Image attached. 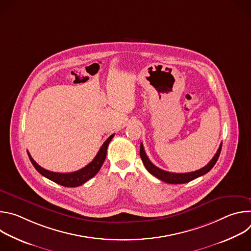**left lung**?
<instances>
[{"label": "left lung", "mask_w": 251, "mask_h": 251, "mask_svg": "<svg viewBox=\"0 0 251 251\" xmlns=\"http://www.w3.org/2000/svg\"><path fill=\"white\" fill-rule=\"evenodd\" d=\"M222 145L223 144H221L218 152L216 153V155L213 156V158L209 161V163L206 166H204L203 168H201L198 171L191 172V173H183V174L170 173V172L164 171V170L156 167L147 157L145 150H144V146H143L142 143L140 145V157L143 161V164H144L145 168L147 169V171L150 174H152L153 176H155L156 177L160 178L161 181L168 183V184H175V185L176 184H185V183H189V182L195 180V178H197L201 176H203L204 174H206L207 172H209L212 169V167L216 165L217 161L219 160V157H220V154L222 151Z\"/></svg>", "instance_id": "obj_1"}]
</instances>
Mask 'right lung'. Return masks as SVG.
<instances>
[{
    "instance_id": "1",
    "label": "right lung",
    "mask_w": 251,
    "mask_h": 251,
    "mask_svg": "<svg viewBox=\"0 0 251 251\" xmlns=\"http://www.w3.org/2000/svg\"><path fill=\"white\" fill-rule=\"evenodd\" d=\"M113 137H114V134L109 136L108 139H107L103 143V145L99 149L95 158L87 166H85L84 168H82L78 171L73 172V173H55V172L48 171V170L42 168L40 165H38V163H35V161L31 158V156L29 155L28 152H27V155H28V158H29L31 164L35 168V170H37L44 176L48 177L49 180H50L60 186L67 187V188L79 187L82 184H84L85 182H87L88 180H90L91 177H93L99 172V170H100L101 166L103 165L105 158H106L107 147H108L109 143Z\"/></svg>"
}]
</instances>
